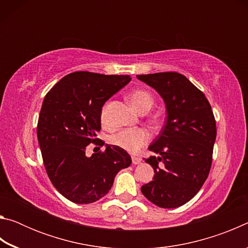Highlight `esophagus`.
I'll return each mask as SVG.
<instances>
[{
  "label": "esophagus",
  "instance_id": "1",
  "mask_svg": "<svg viewBox=\"0 0 248 248\" xmlns=\"http://www.w3.org/2000/svg\"><path fill=\"white\" fill-rule=\"evenodd\" d=\"M141 157H139V156H132V163L134 165H137V164H139V163H141Z\"/></svg>",
  "mask_w": 248,
  "mask_h": 248
}]
</instances>
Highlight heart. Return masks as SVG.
Returning <instances> with one entry per match:
<instances>
[{
	"mask_svg": "<svg viewBox=\"0 0 248 248\" xmlns=\"http://www.w3.org/2000/svg\"><path fill=\"white\" fill-rule=\"evenodd\" d=\"M130 103L139 111L149 110L153 105V97L149 92L144 90H137L129 96ZM103 123L106 121V106L102 109L100 114ZM151 139V134L144 128H128L111 136L110 142L112 145L118 146L130 153H136L142 146H144Z\"/></svg>",
	"mask_w": 248,
	"mask_h": 248,
	"instance_id": "b5f03b06",
	"label": "heart"
}]
</instances>
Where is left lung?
Instances as JSON below:
<instances>
[{"instance_id": "8db88e82", "label": "left lung", "mask_w": 248, "mask_h": 248, "mask_svg": "<svg viewBox=\"0 0 248 248\" xmlns=\"http://www.w3.org/2000/svg\"><path fill=\"white\" fill-rule=\"evenodd\" d=\"M137 78L157 92L167 115L161 133L149 146L158 156L145 159L154 170L153 180L141 191L157 207L177 208L194 198L208 177L217 138L215 116L204 94L183 74Z\"/></svg>"}]
</instances>
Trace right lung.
I'll list each match as a JSON object with an SVG mask.
<instances>
[{"label": "right lung", "mask_w": 248, "mask_h": 248, "mask_svg": "<svg viewBox=\"0 0 248 248\" xmlns=\"http://www.w3.org/2000/svg\"><path fill=\"white\" fill-rule=\"evenodd\" d=\"M131 81L129 75L73 72L48 92L41 106L37 138L44 164L54 188L74 203H92L108 194L117 173L131 164L127 151L105 145L86 156L96 138L106 100Z\"/></svg>", "instance_id": "1"}]
</instances>
